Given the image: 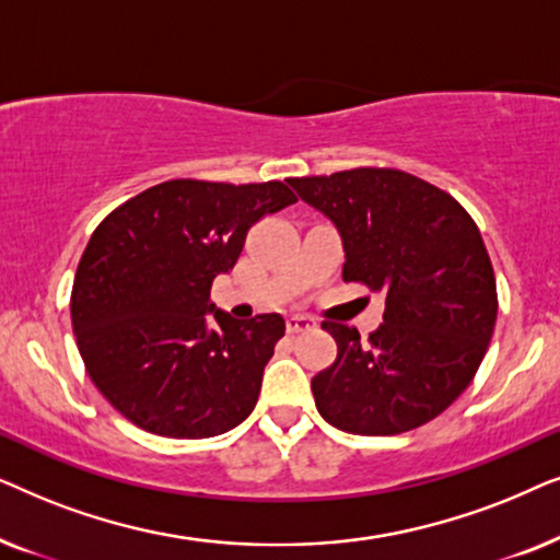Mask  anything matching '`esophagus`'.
Instances as JSON below:
<instances>
[{
    "label": "esophagus",
    "mask_w": 560,
    "mask_h": 560,
    "mask_svg": "<svg viewBox=\"0 0 560 560\" xmlns=\"http://www.w3.org/2000/svg\"><path fill=\"white\" fill-rule=\"evenodd\" d=\"M316 326V320L308 318V316H290L288 318V334H301V331H308V328Z\"/></svg>",
    "instance_id": "1"
}]
</instances>
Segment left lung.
<instances>
[{
	"mask_svg": "<svg viewBox=\"0 0 560 560\" xmlns=\"http://www.w3.org/2000/svg\"><path fill=\"white\" fill-rule=\"evenodd\" d=\"M336 226L347 282L385 295L382 326L324 320L339 354L311 382L326 423L395 435L441 416L469 387L497 320V285L469 213L448 194L393 167L290 178Z\"/></svg>",
	"mask_w": 560,
	"mask_h": 560,
	"instance_id": "8db88e82",
	"label": "left lung"
}]
</instances>
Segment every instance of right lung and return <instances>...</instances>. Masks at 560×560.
Returning <instances> with one entry per match:
<instances>
[{
  "label": "right lung",
  "mask_w": 560,
  "mask_h": 560,
  "mask_svg": "<svg viewBox=\"0 0 560 560\" xmlns=\"http://www.w3.org/2000/svg\"><path fill=\"white\" fill-rule=\"evenodd\" d=\"M295 203L285 183L167 180L112 211L73 280L79 351L106 400L144 431L209 439L255 410L280 313L236 320L211 282L242 255L249 226Z\"/></svg>",
  "instance_id": "add662e5"
}]
</instances>
